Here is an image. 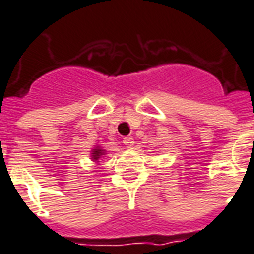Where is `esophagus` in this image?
Here are the masks:
<instances>
[{"label":"esophagus","instance_id":"obj_1","mask_svg":"<svg viewBox=\"0 0 254 254\" xmlns=\"http://www.w3.org/2000/svg\"><path fill=\"white\" fill-rule=\"evenodd\" d=\"M123 142L125 146L127 147H131L133 145H134V138H131V137H125V138L123 139Z\"/></svg>","mask_w":254,"mask_h":254}]
</instances>
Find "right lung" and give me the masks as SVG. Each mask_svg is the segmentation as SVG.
Instances as JSON below:
<instances>
[{"label":"right lung","instance_id":"obj_1","mask_svg":"<svg viewBox=\"0 0 254 254\" xmlns=\"http://www.w3.org/2000/svg\"><path fill=\"white\" fill-rule=\"evenodd\" d=\"M105 154H107V150H105V149H103V147L100 146V145H95V146H93V149L91 150L92 162L99 163L100 159L103 158Z\"/></svg>","mask_w":254,"mask_h":254}]
</instances>
